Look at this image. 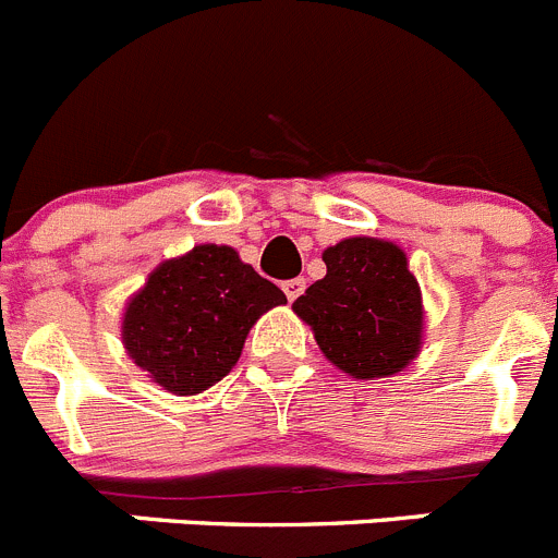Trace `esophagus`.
I'll return each mask as SVG.
<instances>
[{
    "label": "esophagus",
    "instance_id": "esophagus-1",
    "mask_svg": "<svg viewBox=\"0 0 558 558\" xmlns=\"http://www.w3.org/2000/svg\"><path fill=\"white\" fill-rule=\"evenodd\" d=\"M282 290H284V295H288L290 302H295V299L304 293V279H288V282L282 284Z\"/></svg>",
    "mask_w": 558,
    "mask_h": 558
}]
</instances>
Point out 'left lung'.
Listing matches in <instances>:
<instances>
[{
	"mask_svg": "<svg viewBox=\"0 0 558 558\" xmlns=\"http://www.w3.org/2000/svg\"><path fill=\"white\" fill-rule=\"evenodd\" d=\"M327 276L293 302L322 352L357 379L388 377L416 357L422 293L405 251L352 236L324 251Z\"/></svg>",
	"mask_w": 558,
	"mask_h": 558,
	"instance_id": "left-lung-1",
	"label": "left lung"
}]
</instances>
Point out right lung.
<instances>
[{
	"instance_id": "add662e5",
	"label": "right lung",
	"mask_w": 558,
	"mask_h": 558,
	"mask_svg": "<svg viewBox=\"0 0 558 558\" xmlns=\"http://www.w3.org/2000/svg\"><path fill=\"white\" fill-rule=\"evenodd\" d=\"M288 295L240 263L229 245H195L159 265L125 310L122 340L136 366L172 393H201L223 379L256 318Z\"/></svg>"
}]
</instances>
